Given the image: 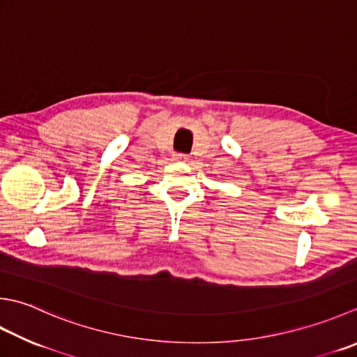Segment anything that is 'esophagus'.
<instances>
[{"instance_id":"esophagus-1","label":"esophagus","mask_w":357,"mask_h":357,"mask_svg":"<svg viewBox=\"0 0 357 357\" xmlns=\"http://www.w3.org/2000/svg\"><path fill=\"white\" fill-rule=\"evenodd\" d=\"M187 156L185 155H176L174 156V160H178V162H187Z\"/></svg>"}]
</instances>
